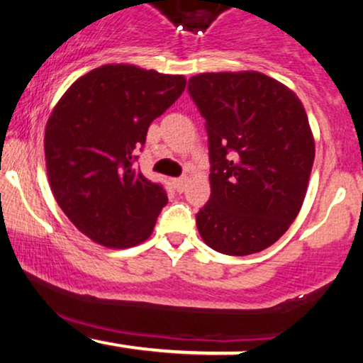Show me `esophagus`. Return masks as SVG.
<instances>
[{
  "label": "esophagus",
  "mask_w": 363,
  "mask_h": 363,
  "mask_svg": "<svg viewBox=\"0 0 363 363\" xmlns=\"http://www.w3.org/2000/svg\"><path fill=\"white\" fill-rule=\"evenodd\" d=\"M174 187L179 191V193H182L186 187V177H179V179H174Z\"/></svg>",
  "instance_id": "1"
}]
</instances>
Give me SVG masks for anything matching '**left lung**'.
Here are the masks:
<instances>
[{
	"mask_svg": "<svg viewBox=\"0 0 363 363\" xmlns=\"http://www.w3.org/2000/svg\"><path fill=\"white\" fill-rule=\"evenodd\" d=\"M187 89L206 121L211 162L199 235L228 256L259 252L289 230L306 198L315 155L306 109L259 72L201 73Z\"/></svg>",
	"mask_w": 363,
	"mask_h": 363,
	"instance_id": "1",
	"label": "left lung"
}]
</instances>
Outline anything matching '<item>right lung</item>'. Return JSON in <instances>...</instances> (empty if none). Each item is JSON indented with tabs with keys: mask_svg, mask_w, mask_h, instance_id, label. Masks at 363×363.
Wrapping results in <instances>:
<instances>
[{
	"mask_svg": "<svg viewBox=\"0 0 363 363\" xmlns=\"http://www.w3.org/2000/svg\"><path fill=\"white\" fill-rule=\"evenodd\" d=\"M184 89L182 74L119 62L83 74L54 106L44 133L49 184L94 242L126 249L152 235L167 194L135 169V152Z\"/></svg>",
	"mask_w": 363,
	"mask_h": 363,
	"instance_id": "add662e5",
	"label": "right lung"
}]
</instances>
